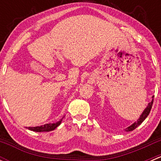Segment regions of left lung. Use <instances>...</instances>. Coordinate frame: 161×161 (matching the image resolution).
I'll list each match as a JSON object with an SVG mask.
<instances>
[{
	"mask_svg": "<svg viewBox=\"0 0 161 161\" xmlns=\"http://www.w3.org/2000/svg\"><path fill=\"white\" fill-rule=\"evenodd\" d=\"M153 102V99H152V101H151L150 103H148V105H147V108L144 109V111H142V114H141V115H140V117H139V119H138L136 121H135V122L133 123L132 125H131L130 126H129L128 128H126V129H125V131H133L134 129H136V128L139 125L142 124V121H143L144 120L147 118V116H148L149 114H150V112L151 111V108H152Z\"/></svg>",
	"mask_w": 161,
	"mask_h": 161,
	"instance_id": "left-lung-1",
	"label": "left lung"
}]
</instances>
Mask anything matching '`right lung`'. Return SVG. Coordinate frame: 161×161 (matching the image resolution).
<instances>
[{"mask_svg": "<svg viewBox=\"0 0 161 161\" xmlns=\"http://www.w3.org/2000/svg\"><path fill=\"white\" fill-rule=\"evenodd\" d=\"M63 118H64V117H63L61 119H60V121H57V122L55 123H48V124H45L40 126H36V127H29L28 129L31 131H36V132H43V131H53L61 125Z\"/></svg>", "mask_w": 161, "mask_h": 161, "instance_id": "add662e5", "label": "right lung"}]
</instances>
